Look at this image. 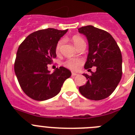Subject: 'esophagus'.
<instances>
[{"mask_svg": "<svg viewBox=\"0 0 135 135\" xmlns=\"http://www.w3.org/2000/svg\"><path fill=\"white\" fill-rule=\"evenodd\" d=\"M78 74L76 73V72H71V76H78Z\"/></svg>", "mask_w": 135, "mask_h": 135, "instance_id": "1", "label": "esophagus"}]
</instances>
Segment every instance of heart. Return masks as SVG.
<instances>
[{
    "mask_svg": "<svg viewBox=\"0 0 135 135\" xmlns=\"http://www.w3.org/2000/svg\"><path fill=\"white\" fill-rule=\"evenodd\" d=\"M71 40H72V42L74 44L76 47L78 46L81 44L85 42L84 39L81 38L80 36H74L72 37ZM62 43H63V40H59L58 42V43H57V46H56V52L57 53H59ZM83 63H84V61H83V60L82 59H80V58H74V59H69L65 61L64 62V65L66 68H68L70 69L71 70H77L80 68V66L83 64Z\"/></svg>",
    "mask_w": 135,
    "mask_h": 135,
    "instance_id": "heart-1",
    "label": "heart"
}]
</instances>
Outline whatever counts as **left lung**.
I'll return each instance as SVG.
<instances>
[{
    "mask_svg": "<svg viewBox=\"0 0 135 135\" xmlns=\"http://www.w3.org/2000/svg\"><path fill=\"white\" fill-rule=\"evenodd\" d=\"M78 32L86 37L89 54L84 68L89 71L96 67L91 76L83 74L86 84L79 91L89 99L99 101L109 96L119 84L122 74V54L116 42L109 33L93 26L78 28Z\"/></svg>",
    "mask_w": 135,
    "mask_h": 135,
    "instance_id": "left-lung-1",
    "label": "left lung"
}]
</instances>
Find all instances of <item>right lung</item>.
<instances>
[{
	"label": "right lung",
	"mask_w": 135,
	"mask_h": 135,
	"mask_svg": "<svg viewBox=\"0 0 135 135\" xmlns=\"http://www.w3.org/2000/svg\"><path fill=\"white\" fill-rule=\"evenodd\" d=\"M68 30H40L30 34L19 46L14 70L20 86L30 98L45 101L56 96L71 76L64 67L51 73L47 66L57 57L56 46Z\"/></svg>",
	"instance_id": "1"
}]
</instances>
